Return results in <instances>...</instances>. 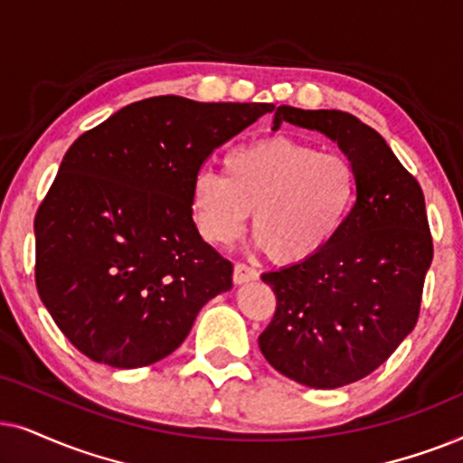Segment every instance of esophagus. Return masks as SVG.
Instances as JSON below:
<instances>
[{
    "label": "esophagus",
    "mask_w": 463,
    "mask_h": 463,
    "mask_svg": "<svg viewBox=\"0 0 463 463\" xmlns=\"http://www.w3.org/2000/svg\"><path fill=\"white\" fill-rule=\"evenodd\" d=\"M256 279H258V270L256 269H251L243 262L235 264V270H232V281H235L237 286H241V283H248V281H256Z\"/></svg>",
    "instance_id": "esophagus-1"
}]
</instances>
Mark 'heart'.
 <instances>
[{"label": "heart", "instance_id": "heart-1", "mask_svg": "<svg viewBox=\"0 0 463 463\" xmlns=\"http://www.w3.org/2000/svg\"><path fill=\"white\" fill-rule=\"evenodd\" d=\"M357 199L354 163L292 137H262L224 156V175L201 169L190 184L196 228L209 243L228 245L251 218L270 260L303 264L328 248Z\"/></svg>", "mask_w": 463, "mask_h": 463}]
</instances>
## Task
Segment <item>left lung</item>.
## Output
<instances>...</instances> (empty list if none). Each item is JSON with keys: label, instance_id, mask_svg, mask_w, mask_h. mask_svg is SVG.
<instances>
[{"label": "left lung", "instance_id": "1", "mask_svg": "<svg viewBox=\"0 0 463 463\" xmlns=\"http://www.w3.org/2000/svg\"><path fill=\"white\" fill-rule=\"evenodd\" d=\"M281 122L336 141L357 199L322 254L262 275L277 309L258 345L277 373L335 390L371 374L415 328L432 235L421 186L374 128L341 109L289 106L277 108L273 128Z\"/></svg>", "mask_w": 463, "mask_h": 463}]
</instances>
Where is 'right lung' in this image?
<instances>
[{"mask_svg": "<svg viewBox=\"0 0 463 463\" xmlns=\"http://www.w3.org/2000/svg\"><path fill=\"white\" fill-rule=\"evenodd\" d=\"M273 109L150 97L73 141L33 224L35 286L73 347L114 368L154 364L232 288V264L196 231L190 184Z\"/></svg>", "mask_w": 463, "mask_h": 463, "instance_id": "add662e5", "label": "right lung"}]
</instances>
